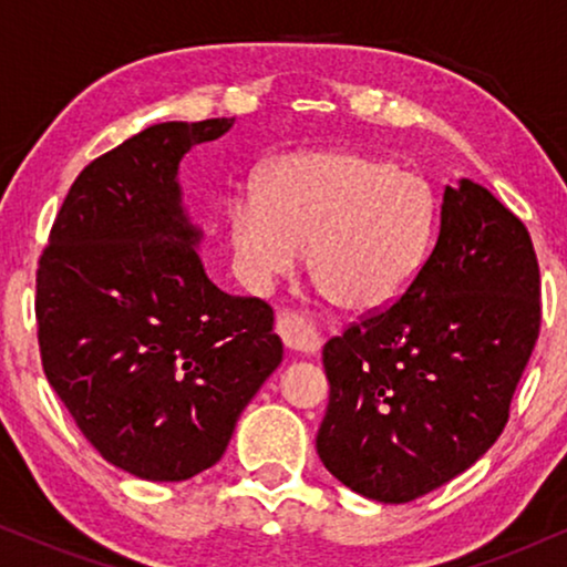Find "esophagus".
I'll list each match as a JSON object with an SVG mask.
<instances>
[{"mask_svg": "<svg viewBox=\"0 0 567 567\" xmlns=\"http://www.w3.org/2000/svg\"><path fill=\"white\" fill-rule=\"evenodd\" d=\"M278 332H281L284 343L297 353L317 355V351H320L322 346V338L315 324L307 322L305 317L299 315H284L281 320H278Z\"/></svg>", "mask_w": 567, "mask_h": 567, "instance_id": "obj_1", "label": "esophagus"}]
</instances>
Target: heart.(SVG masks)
Returning <instances> with one entry per match:
<instances>
[{
  "mask_svg": "<svg viewBox=\"0 0 567 567\" xmlns=\"http://www.w3.org/2000/svg\"><path fill=\"white\" fill-rule=\"evenodd\" d=\"M439 221L431 183L355 150H305L270 162L258 198H231L237 276L252 293L309 268L330 301L374 315L405 297Z\"/></svg>",
  "mask_w": 567,
  "mask_h": 567,
  "instance_id": "obj_1",
  "label": "heart"
}]
</instances>
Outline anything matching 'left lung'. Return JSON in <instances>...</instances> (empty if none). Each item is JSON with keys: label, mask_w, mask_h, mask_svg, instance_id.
<instances>
[{"label": "left lung", "mask_w": 567, "mask_h": 567, "mask_svg": "<svg viewBox=\"0 0 567 567\" xmlns=\"http://www.w3.org/2000/svg\"><path fill=\"white\" fill-rule=\"evenodd\" d=\"M539 320L529 231L483 185H446L436 247L405 297L322 348L324 467L379 503L462 475L501 436Z\"/></svg>", "instance_id": "obj_1"}]
</instances>
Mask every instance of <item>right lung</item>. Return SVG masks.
I'll return each instance as SVG.
<instances>
[{
  "instance_id": "right-lung-1",
  "label": "right lung",
  "mask_w": 567,
  "mask_h": 567,
  "mask_svg": "<svg viewBox=\"0 0 567 567\" xmlns=\"http://www.w3.org/2000/svg\"><path fill=\"white\" fill-rule=\"evenodd\" d=\"M235 118L154 123L76 177L38 262L43 371L105 462L150 483L214 467L284 361L274 309L208 281L177 169Z\"/></svg>"
}]
</instances>
